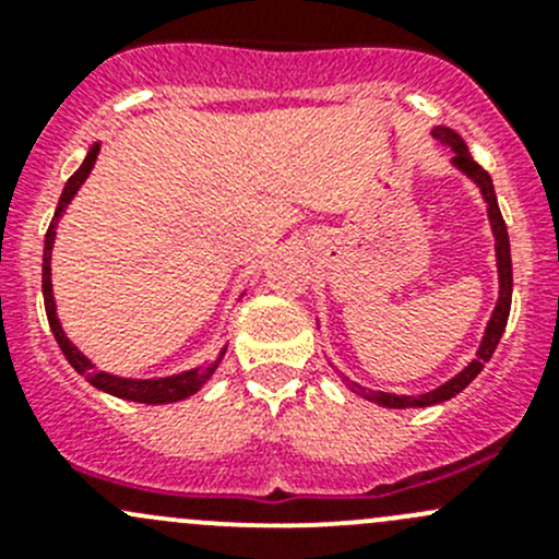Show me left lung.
<instances>
[{"instance_id": "obj_1", "label": "left lung", "mask_w": 559, "mask_h": 559, "mask_svg": "<svg viewBox=\"0 0 559 559\" xmlns=\"http://www.w3.org/2000/svg\"><path fill=\"white\" fill-rule=\"evenodd\" d=\"M432 138L438 140L441 145H447L452 151V162L449 165L454 167L456 173L465 175L473 186L478 189L481 194L484 205H487V218H489V229H492V238H495V267H498V302H495V311L489 316L487 326H484V335L481 343L476 348V357L460 370V373L452 376L449 381H443L441 386L430 389V392H421V394H394V392H381V389H368L357 381H352L348 376L341 373V381L352 389L354 394L359 397L370 400V403H379L386 405V408H427V405H436V403H447L452 400L454 394H460L462 389L471 384L478 373L484 370V362H489V357L495 354L498 348L500 337H503L506 330V321H509V311H511V292H514V270H511V243H509V229H506L503 216H500V207H498V197H495V186L489 173L484 170L481 165L473 162V156L467 154V145L454 129L449 127H432L430 129Z\"/></svg>"}]
</instances>
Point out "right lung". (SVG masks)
Returning a JSON list of instances; mask_svg holds the SVG:
<instances>
[{
  "instance_id": "add662e5",
  "label": "right lung",
  "mask_w": 559,
  "mask_h": 559,
  "mask_svg": "<svg viewBox=\"0 0 559 559\" xmlns=\"http://www.w3.org/2000/svg\"><path fill=\"white\" fill-rule=\"evenodd\" d=\"M99 140L88 148L86 159L83 165L72 173V178L64 183V191L59 197V205H56L53 222H50L48 233H45V248H43V300H45V313H48V324L50 332H53L56 343L64 352L67 362L83 376L94 389L99 392L112 394V397L121 400H132V403H145V405H162V403H178V400H186L189 394H194L197 389H202L211 381V376L216 373L218 365H222L224 354H227V343L222 346V352L216 354V359L207 365H197V368L180 370V373H170V376H156V379H127V376H116L107 373V370H99L75 343L67 337L64 326L59 321V311H56V300H53V284H50V259H53V243H56V229H59V222L64 218L67 207L70 202L75 200V194L81 191V186L86 183V178L94 170V162L99 156ZM246 295V292H243ZM240 295V297H243Z\"/></svg>"
}]
</instances>
